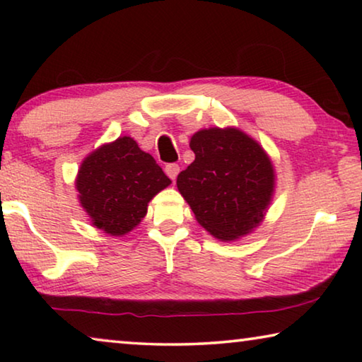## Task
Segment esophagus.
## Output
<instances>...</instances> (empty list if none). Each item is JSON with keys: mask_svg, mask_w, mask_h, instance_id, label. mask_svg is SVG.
<instances>
[{"mask_svg": "<svg viewBox=\"0 0 362 362\" xmlns=\"http://www.w3.org/2000/svg\"><path fill=\"white\" fill-rule=\"evenodd\" d=\"M164 173L168 174L169 179L175 180V179H177V175H179V173H180V168H179V164H168V166L164 168Z\"/></svg>", "mask_w": 362, "mask_h": 362, "instance_id": "34e87169", "label": "esophagus"}]
</instances>
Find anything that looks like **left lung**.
Wrapping results in <instances>:
<instances>
[{
    "mask_svg": "<svg viewBox=\"0 0 362 362\" xmlns=\"http://www.w3.org/2000/svg\"><path fill=\"white\" fill-rule=\"evenodd\" d=\"M194 161L177 177L196 222L217 240L236 241L265 220L276 187L272 158L240 127H209L189 139Z\"/></svg>",
    "mask_w": 362,
    "mask_h": 362,
    "instance_id": "1",
    "label": "left lung"
}]
</instances>
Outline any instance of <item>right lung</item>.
<instances>
[{
  "mask_svg": "<svg viewBox=\"0 0 362 362\" xmlns=\"http://www.w3.org/2000/svg\"><path fill=\"white\" fill-rule=\"evenodd\" d=\"M170 185L150 153L129 136L103 144L83 159L75 188L90 223L110 236H124L142 222L148 203Z\"/></svg>",
  "mask_w": 362,
  "mask_h": 362,
  "instance_id": "add662e5",
  "label": "right lung"
}]
</instances>
